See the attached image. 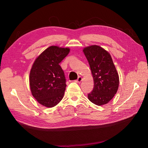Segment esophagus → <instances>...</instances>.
<instances>
[{
    "label": "esophagus",
    "instance_id": "1",
    "mask_svg": "<svg viewBox=\"0 0 148 148\" xmlns=\"http://www.w3.org/2000/svg\"><path fill=\"white\" fill-rule=\"evenodd\" d=\"M82 79H83V78L81 77V76H79V77H78L77 79H76V82H77V83H81V81H82Z\"/></svg>",
    "mask_w": 148,
    "mask_h": 148
}]
</instances>
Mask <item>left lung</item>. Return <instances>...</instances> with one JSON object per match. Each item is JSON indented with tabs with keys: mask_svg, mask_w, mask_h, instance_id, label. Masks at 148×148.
<instances>
[{
	"mask_svg": "<svg viewBox=\"0 0 148 148\" xmlns=\"http://www.w3.org/2000/svg\"><path fill=\"white\" fill-rule=\"evenodd\" d=\"M93 77V90L88 99L97 106L108 103L116 93L119 76L109 53L101 47L90 46L83 49Z\"/></svg>",
	"mask_w": 148,
	"mask_h": 148,
	"instance_id": "1",
	"label": "left lung"
}]
</instances>
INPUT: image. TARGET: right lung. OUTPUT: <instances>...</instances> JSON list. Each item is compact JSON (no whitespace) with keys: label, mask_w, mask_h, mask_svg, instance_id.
<instances>
[{"label":"right lung","mask_w":148,"mask_h":148,"mask_svg":"<svg viewBox=\"0 0 148 148\" xmlns=\"http://www.w3.org/2000/svg\"><path fill=\"white\" fill-rule=\"evenodd\" d=\"M69 51L67 48L50 46L36 58L31 69V92L37 102L47 108L57 105L64 97L66 79L59 64Z\"/></svg>","instance_id":"obj_1"}]
</instances>
